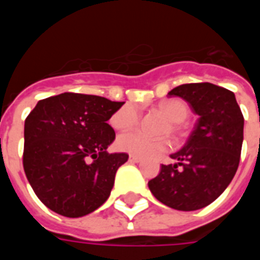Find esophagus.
<instances>
[{
	"label": "esophagus",
	"instance_id": "obj_1",
	"mask_svg": "<svg viewBox=\"0 0 260 260\" xmlns=\"http://www.w3.org/2000/svg\"><path fill=\"white\" fill-rule=\"evenodd\" d=\"M128 160H129L131 163H139V161H141V157H136V156H132V154H131Z\"/></svg>",
	"mask_w": 260,
	"mask_h": 260
}]
</instances>
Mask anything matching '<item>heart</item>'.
Returning <instances> with one entry per match:
<instances>
[{
	"label": "heart",
	"mask_w": 260,
	"mask_h": 260,
	"mask_svg": "<svg viewBox=\"0 0 260 260\" xmlns=\"http://www.w3.org/2000/svg\"><path fill=\"white\" fill-rule=\"evenodd\" d=\"M157 111L163 114L166 118L169 119L170 124L166 125L163 134H171L174 138H181L184 135V125L189 114L191 108L188 103L182 99H166L156 106ZM141 119V111L135 104H124L118 108L110 118V124L114 129L117 131H129L135 128L139 124ZM171 145V142L167 136L161 138H149L141 132H128L121 135L117 139V147L121 152L129 153L136 157H150L154 154L167 150Z\"/></svg>",
	"instance_id": "obj_1"
}]
</instances>
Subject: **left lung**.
<instances>
[{
  "label": "left lung",
  "instance_id": "8db88e82",
  "mask_svg": "<svg viewBox=\"0 0 260 260\" xmlns=\"http://www.w3.org/2000/svg\"><path fill=\"white\" fill-rule=\"evenodd\" d=\"M169 96L182 97L199 118L185 146L171 154L149 181L154 198L175 210L191 212L210 205L234 178L244 139V115L234 93L213 83H186Z\"/></svg>",
  "mask_w": 260,
  "mask_h": 260
}]
</instances>
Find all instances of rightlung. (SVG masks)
Here are the masks:
<instances>
[{
  "mask_svg": "<svg viewBox=\"0 0 260 260\" xmlns=\"http://www.w3.org/2000/svg\"><path fill=\"white\" fill-rule=\"evenodd\" d=\"M124 102L62 93L43 99L25 119L23 170L37 198L65 217H82L107 201L126 153L110 154L107 124Z\"/></svg>",
  "mask_w": 260,
  "mask_h": 260,
  "instance_id": "add662e5",
  "label": "right lung"
}]
</instances>
